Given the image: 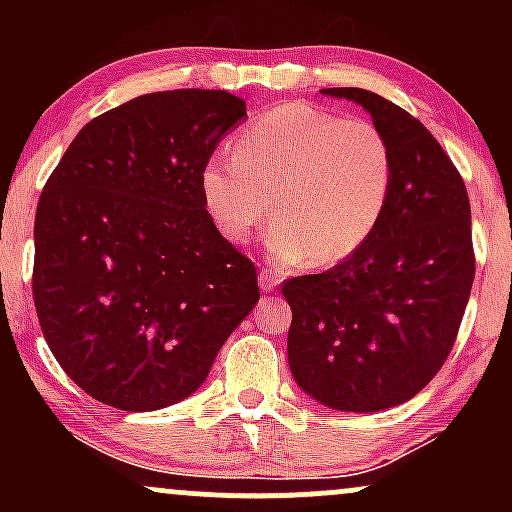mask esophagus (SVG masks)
<instances>
[{
    "label": "esophagus",
    "mask_w": 512,
    "mask_h": 512,
    "mask_svg": "<svg viewBox=\"0 0 512 512\" xmlns=\"http://www.w3.org/2000/svg\"><path fill=\"white\" fill-rule=\"evenodd\" d=\"M281 281V276L272 272V269H262L260 274H257V284H260L262 291H272L276 289V284Z\"/></svg>",
    "instance_id": "esophagus-1"
}]
</instances>
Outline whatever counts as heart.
I'll use <instances>...</instances> for the list:
<instances>
[{
    "label": "heart",
    "instance_id": "1",
    "mask_svg": "<svg viewBox=\"0 0 512 512\" xmlns=\"http://www.w3.org/2000/svg\"><path fill=\"white\" fill-rule=\"evenodd\" d=\"M392 180L395 156L375 122L286 103L240 132L236 156L209 158L202 197L231 243H248L274 211V262L334 264L373 236Z\"/></svg>",
    "mask_w": 512,
    "mask_h": 512
}]
</instances>
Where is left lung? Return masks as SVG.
<instances>
[{
    "instance_id": "1",
    "label": "left lung",
    "mask_w": 512,
    "mask_h": 512,
    "mask_svg": "<svg viewBox=\"0 0 512 512\" xmlns=\"http://www.w3.org/2000/svg\"><path fill=\"white\" fill-rule=\"evenodd\" d=\"M361 105L390 139L395 180L378 228L354 255L284 284L289 368L337 411H383L431 383L448 358L474 281L467 187L407 110L366 88H322Z\"/></svg>"
}]
</instances>
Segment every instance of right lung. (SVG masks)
Instances as JSON below:
<instances>
[{
    "instance_id": "add662e5",
    "label": "right lung",
    "mask_w": 512,
    "mask_h": 512,
    "mask_svg": "<svg viewBox=\"0 0 512 512\" xmlns=\"http://www.w3.org/2000/svg\"><path fill=\"white\" fill-rule=\"evenodd\" d=\"M248 117L243 98L180 88L91 120L35 211L33 301L64 373L122 411L178 404L260 301L221 236L202 170Z\"/></svg>"
}]
</instances>
